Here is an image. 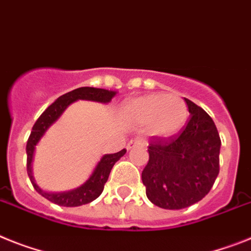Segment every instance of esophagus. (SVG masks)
Wrapping results in <instances>:
<instances>
[{"label":"esophagus","mask_w":251,"mask_h":251,"mask_svg":"<svg viewBox=\"0 0 251 251\" xmlns=\"http://www.w3.org/2000/svg\"><path fill=\"white\" fill-rule=\"evenodd\" d=\"M136 145H147V142H145L143 138H135V139H131L129 143H127V149H132L135 148Z\"/></svg>","instance_id":"obj_1"}]
</instances>
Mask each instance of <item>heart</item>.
Here are the masks:
<instances>
[{
    "instance_id": "1",
    "label": "heart",
    "mask_w": 251,
    "mask_h": 251,
    "mask_svg": "<svg viewBox=\"0 0 251 251\" xmlns=\"http://www.w3.org/2000/svg\"><path fill=\"white\" fill-rule=\"evenodd\" d=\"M126 113L139 125L149 124L151 132L159 136L177 134L189 116L186 102L181 97L168 94L136 98L126 106Z\"/></svg>"
}]
</instances>
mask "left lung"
<instances>
[{"mask_svg":"<svg viewBox=\"0 0 251 251\" xmlns=\"http://www.w3.org/2000/svg\"><path fill=\"white\" fill-rule=\"evenodd\" d=\"M186 125L170 138L153 136L142 172L149 201L163 209H182L201 201L220 174L221 138L213 120L185 98Z\"/></svg>","mask_w":251,"mask_h":251,"instance_id":"8db88e82","label":"left lung"}]
</instances>
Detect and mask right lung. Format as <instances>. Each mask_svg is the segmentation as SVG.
I'll return each instance as SVG.
<instances>
[{"label": "right lung", "instance_id": "right-lung-1", "mask_svg": "<svg viewBox=\"0 0 251 251\" xmlns=\"http://www.w3.org/2000/svg\"><path fill=\"white\" fill-rule=\"evenodd\" d=\"M115 94L116 92L100 89V88H90V86L77 88V89L71 90V92L64 94V96L58 97L57 100H54L39 116V119L35 121L30 135H29L28 142H26V171H28V176L30 178L31 184L42 197H44L52 203L62 205V207H79V205L96 201L97 198L102 194L103 189H104V184L108 180L109 172L112 170L113 165L119 161L122 155L125 154L126 149H122V151L113 153V154L103 155L102 159L98 162L97 167L94 168L92 176L86 180L85 184H83L75 190L66 191V193H46V191L42 190L41 187L35 184L33 175H31V161H33V153H34L35 145L39 142V139L43 136L46 130L60 117L61 113L64 112L69 104H71V103L77 100L108 103L115 97Z\"/></svg>", "mask_w": 251, "mask_h": 251}]
</instances>
